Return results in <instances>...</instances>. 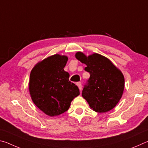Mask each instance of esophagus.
Segmentation results:
<instances>
[{
	"mask_svg": "<svg viewBox=\"0 0 148 148\" xmlns=\"http://www.w3.org/2000/svg\"><path fill=\"white\" fill-rule=\"evenodd\" d=\"M76 85L77 86V87H78L79 91H81V90H82V86L81 83H80V82H77V83L76 84Z\"/></svg>",
	"mask_w": 148,
	"mask_h": 148,
	"instance_id": "1",
	"label": "esophagus"
}]
</instances>
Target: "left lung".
<instances>
[{"label": "left lung", "instance_id": "left-lung-1", "mask_svg": "<svg viewBox=\"0 0 148 148\" xmlns=\"http://www.w3.org/2000/svg\"><path fill=\"white\" fill-rule=\"evenodd\" d=\"M75 57L86 64L85 71L90 74L88 83L82 91V97L91 109L99 113L113 109L124 91L125 78L121 71L110 59L99 53L86 56L78 51Z\"/></svg>", "mask_w": 148, "mask_h": 148}]
</instances>
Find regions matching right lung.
<instances>
[{"label": "right lung", "mask_w": 148, "mask_h": 148, "mask_svg": "<svg viewBox=\"0 0 148 148\" xmlns=\"http://www.w3.org/2000/svg\"><path fill=\"white\" fill-rule=\"evenodd\" d=\"M68 57L56 54L38 62L30 74L29 90L34 104L50 117L69 110L75 97L79 95L77 86L69 81L64 71Z\"/></svg>", "instance_id": "1"}]
</instances>
